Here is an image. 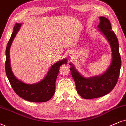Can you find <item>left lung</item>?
Segmentation results:
<instances>
[{
  "mask_svg": "<svg viewBox=\"0 0 126 126\" xmlns=\"http://www.w3.org/2000/svg\"><path fill=\"white\" fill-rule=\"evenodd\" d=\"M99 19L98 30L107 39L112 50V59L110 66L101 75L87 78L81 74L72 63H69L78 94L86 99L99 98L109 93L117 84L121 67L117 36L112 30L109 20L104 17H100Z\"/></svg>",
  "mask_w": 126,
  "mask_h": 126,
  "instance_id": "obj_1",
  "label": "left lung"
}]
</instances>
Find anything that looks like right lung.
<instances>
[{
	"mask_svg": "<svg viewBox=\"0 0 126 126\" xmlns=\"http://www.w3.org/2000/svg\"><path fill=\"white\" fill-rule=\"evenodd\" d=\"M21 25V23L16 24L10 40L6 47L5 63L6 75L14 92L23 99L32 102H44L48 101L55 94L56 79L59 71L60 67L62 64H66L67 59L66 58L63 59L52 65L45 77L37 83L26 84L17 79L11 68L10 49L13 39Z\"/></svg>",
	"mask_w": 126,
	"mask_h": 126,
	"instance_id": "obj_1",
	"label": "right lung"
}]
</instances>
